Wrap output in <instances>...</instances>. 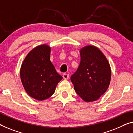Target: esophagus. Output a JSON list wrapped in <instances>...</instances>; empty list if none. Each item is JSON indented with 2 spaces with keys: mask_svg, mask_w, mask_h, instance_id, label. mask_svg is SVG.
Wrapping results in <instances>:
<instances>
[{
  "mask_svg": "<svg viewBox=\"0 0 133 133\" xmlns=\"http://www.w3.org/2000/svg\"><path fill=\"white\" fill-rule=\"evenodd\" d=\"M63 78L64 79H68L69 78V74H67V73H64V74L63 75Z\"/></svg>",
  "mask_w": 133,
  "mask_h": 133,
  "instance_id": "34e87169",
  "label": "esophagus"
}]
</instances>
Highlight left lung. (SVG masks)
I'll return each instance as SVG.
<instances>
[{"label":"left lung","mask_w":133,"mask_h":133,"mask_svg":"<svg viewBox=\"0 0 133 133\" xmlns=\"http://www.w3.org/2000/svg\"><path fill=\"white\" fill-rule=\"evenodd\" d=\"M81 62L70 77L76 92L85 102L96 101L108 90L111 79L110 64L102 51L92 45L80 50Z\"/></svg>","instance_id":"1"}]
</instances>
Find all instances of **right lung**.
<instances>
[{
	"label": "right lung",
	"mask_w": 133,
	"mask_h": 133,
	"mask_svg": "<svg viewBox=\"0 0 133 133\" xmlns=\"http://www.w3.org/2000/svg\"><path fill=\"white\" fill-rule=\"evenodd\" d=\"M50 53L48 45L35 47L27 55L21 67L24 88L31 97L39 101L50 97L63 79L51 62Z\"/></svg>",
	"instance_id": "right-lung-1"
}]
</instances>
